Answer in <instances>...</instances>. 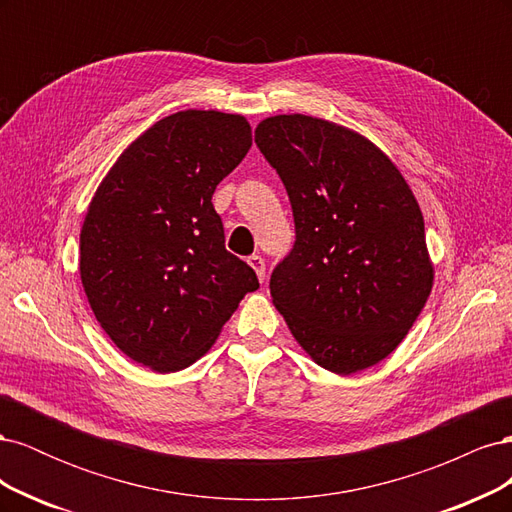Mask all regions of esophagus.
Instances as JSON below:
<instances>
[{
  "label": "esophagus",
  "instance_id": "obj_1",
  "mask_svg": "<svg viewBox=\"0 0 512 512\" xmlns=\"http://www.w3.org/2000/svg\"><path fill=\"white\" fill-rule=\"evenodd\" d=\"M247 265H250L254 271H256V275H258V280L260 282H265V260H262L258 254H252L250 258H247Z\"/></svg>",
  "mask_w": 512,
  "mask_h": 512
}]
</instances>
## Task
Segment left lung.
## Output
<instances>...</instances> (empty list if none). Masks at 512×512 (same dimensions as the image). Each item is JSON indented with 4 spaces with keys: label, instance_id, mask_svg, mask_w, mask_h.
Instances as JSON below:
<instances>
[{
    "label": "left lung",
    "instance_id": "8db88e82",
    "mask_svg": "<svg viewBox=\"0 0 512 512\" xmlns=\"http://www.w3.org/2000/svg\"><path fill=\"white\" fill-rule=\"evenodd\" d=\"M256 145L282 177L297 241L271 301L316 365L337 376L386 359L433 286L416 196L386 153L335 121L262 119Z\"/></svg>",
    "mask_w": 512,
    "mask_h": 512
}]
</instances>
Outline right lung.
<instances>
[{
    "mask_svg": "<svg viewBox=\"0 0 512 512\" xmlns=\"http://www.w3.org/2000/svg\"><path fill=\"white\" fill-rule=\"evenodd\" d=\"M252 147L243 115L188 108L121 151L87 207L79 271L132 361L173 374L207 354L258 277L224 247L211 196Z\"/></svg>",
    "mask_w": 512,
    "mask_h": 512,
    "instance_id": "obj_1",
    "label": "right lung"
}]
</instances>
